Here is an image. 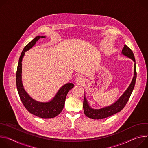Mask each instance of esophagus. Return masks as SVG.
<instances>
[{"mask_svg": "<svg viewBox=\"0 0 148 148\" xmlns=\"http://www.w3.org/2000/svg\"><path fill=\"white\" fill-rule=\"evenodd\" d=\"M84 81H85L84 78L81 76H79L76 78V82L77 84H79V85L82 84H84Z\"/></svg>", "mask_w": 148, "mask_h": 148, "instance_id": "esophagus-1", "label": "esophagus"}]
</instances>
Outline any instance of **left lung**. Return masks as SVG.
I'll list each match as a JSON object with an SVG mask.
<instances>
[{
	"mask_svg": "<svg viewBox=\"0 0 148 148\" xmlns=\"http://www.w3.org/2000/svg\"><path fill=\"white\" fill-rule=\"evenodd\" d=\"M122 54L128 57L131 59H132L135 62V59L133 52L126 45H125L123 49H122ZM136 75L137 73L136 70V63H135L134 76L133 77L132 82H131V84H130L129 86L116 102H114V103L109 106H106L98 109H93L89 106L85 96L84 99L83 108L85 115L87 117L93 119H101L113 115V114H116V113L121 111L126 105L127 101L129 99V97L131 94L132 93L136 82Z\"/></svg>",
	"mask_w": 148,
	"mask_h": 148,
	"instance_id": "8db88e82",
	"label": "left lung"
}]
</instances>
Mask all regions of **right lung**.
<instances>
[{"mask_svg": "<svg viewBox=\"0 0 148 148\" xmlns=\"http://www.w3.org/2000/svg\"><path fill=\"white\" fill-rule=\"evenodd\" d=\"M43 38H45V36H36L24 47L19 58L16 77L18 92L21 100L26 109L30 113L36 116L47 119L55 118L60 113L64 106L66 97L68 92L73 88L74 85L72 83L64 85L58 90L53 99L48 102H40L35 101L24 89L22 82V62L25 52L34 46L39 39Z\"/></svg>", "mask_w": 148, "mask_h": 148, "instance_id": "1", "label": "right lung"}]
</instances>
